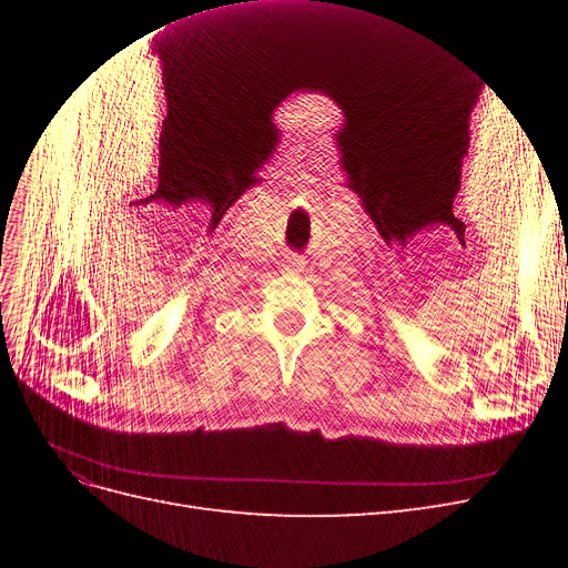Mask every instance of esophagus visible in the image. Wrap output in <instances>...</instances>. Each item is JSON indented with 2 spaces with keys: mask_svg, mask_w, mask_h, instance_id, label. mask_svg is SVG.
I'll use <instances>...</instances> for the list:
<instances>
[{
  "mask_svg": "<svg viewBox=\"0 0 568 568\" xmlns=\"http://www.w3.org/2000/svg\"><path fill=\"white\" fill-rule=\"evenodd\" d=\"M284 270H288V272H298L301 267H303V257L301 255H296V253H288L286 257H284Z\"/></svg>",
  "mask_w": 568,
  "mask_h": 568,
  "instance_id": "obj_1",
  "label": "esophagus"
}]
</instances>
